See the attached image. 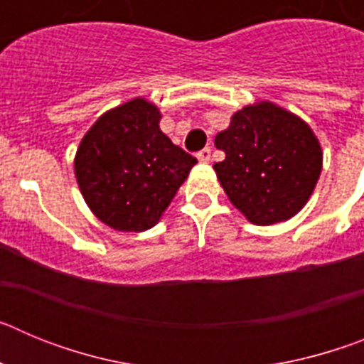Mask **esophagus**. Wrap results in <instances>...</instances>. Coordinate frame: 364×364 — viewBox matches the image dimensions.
<instances>
[{
	"mask_svg": "<svg viewBox=\"0 0 364 364\" xmlns=\"http://www.w3.org/2000/svg\"><path fill=\"white\" fill-rule=\"evenodd\" d=\"M197 159L200 160V162H210V160H211V149H210V147H204L202 151H198Z\"/></svg>",
	"mask_w": 364,
	"mask_h": 364,
	"instance_id": "1",
	"label": "esophagus"
}]
</instances>
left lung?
<instances>
[{
	"mask_svg": "<svg viewBox=\"0 0 364 364\" xmlns=\"http://www.w3.org/2000/svg\"><path fill=\"white\" fill-rule=\"evenodd\" d=\"M215 146L226 154L213 166L222 189L257 226L297 215L323 169V149L310 125L268 100L233 112Z\"/></svg>",
	"mask_w": 364,
	"mask_h": 364,
	"instance_id": "1",
	"label": "left lung"
}]
</instances>
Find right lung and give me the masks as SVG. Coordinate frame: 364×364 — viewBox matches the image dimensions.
Returning a JSON list of instances; mask_svg holds the SVG:
<instances>
[{
	"label": "right lung",
	"instance_id": "add662e5",
	"mask_svg": "<svg viewBox=\"0 0 364 364\" xmlns=\"http://www.w3.org/2000/svg\"><path fill=\"white\" fill-rule=\"evenodd\" d=\"M160 109L138 96L105 111L83 134L74 175L98 220L117 231L159 224L197 159L160 129Z\"/></svg>",
	"mask_w": 364,
	"mask_h": 364
}]
</instances>
